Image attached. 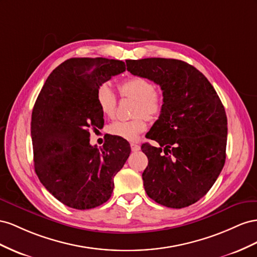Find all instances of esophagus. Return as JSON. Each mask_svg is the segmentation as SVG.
<instances>
[{
	"mask_svg": "<svg viewBox=\"0 0 257 257\" xmlns=\"http://www.w3.org/2000/svg\"><path fill=\"white\" fill-rule=\"evenodd\" d=\"M130 146H131V151H133V152H138V151H140V149H141V146L139 144H136V143H131Z\"/></svg>",
	"mask_w": 257,
	"mask_h": 257,
	"instance_id": "obj_1",
	"label": "esophagus"
}]
</instances>
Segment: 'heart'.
Instances as JSON below:
<instances>
[{"mask_svg":"<svg viewBox=\"0 0 257 257\" xmlns=\"http://www.w3.org/2000/svg\"><path fill=\"white\" fill-rule=\"evenodd\" d=\"M122 97L137 101L135 115L138 116L131 120H116L108 127V133L128 141H135L139 135L148 127L146 118L155 119L160 115L164 107V99L161 93L154 88L149 79L134 76L124 79L118 86ZM97 103L104 116L113 117L117 107V99L112 88L101 85L97 90ZM144 114V116L142 115Z\"/></svg>","mask_w":257,"mask_h":257,"instance_id":"1","label":"heart"}]
</instances>
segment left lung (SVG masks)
I'll list each match as a JSON object with an SVG mask.
<instances>
[{"mask_svg": "<svg viewBox=\"0 0 257 257\" xmlns=\"http://www.w3.org/2000/svg\"><path fill=\"white\" fill-rule=\"evenodd\" d=\"M131 74L160 86L164 107L142 144L149 165L142 174L148 196L168 208L190 206L206 195L226 159L227 117L207 77L182 60H127Z\"/></svg>", "mask_w": 257, "mask_h": 257, "instance_id": "1", "label": "left lung"}]
</instances>
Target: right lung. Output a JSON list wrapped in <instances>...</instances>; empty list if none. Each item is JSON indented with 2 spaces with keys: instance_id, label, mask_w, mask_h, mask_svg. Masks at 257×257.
I'll return each mask as SVG.
<instances>
[{
  "instance_id": "obj_1",
  "label": "right lung",
  "mask_w": 257,
  "mask_h": 257,
  "mask_svg": "<svg viewBox=\"0 0 257 257\" xmlns=\"http://www.w3.org/2000/svg\"><path fill=\"white\" fill-rule=\"evenodd\" d=\"M126 70L106 58H71L46 79L32 111L34 169L42 184L65 206L87 210L111 197L114 177L131 152L129 143L109 137L99 150L90 129L103 126L97 90Z\"/></svg>"
}]
</instances>
